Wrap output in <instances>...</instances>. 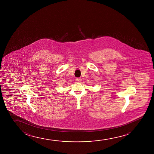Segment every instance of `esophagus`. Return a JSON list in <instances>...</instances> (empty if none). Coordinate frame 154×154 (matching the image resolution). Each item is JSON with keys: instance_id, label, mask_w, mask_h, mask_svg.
<instances>
[{"instance_id": "34e87169", "label": "esophagus", "mask_w": 154, "mask_h": 154, "mask_svg": "<svg viewBox=\"0 0 154 154\" xmlns=\"http://www.w3.org/2000/svg\"><path fill=\"white\" fill-rule=\"evenodd\" d=\"M76 81L77 82H82V79L79 78H77L76 79Z\"/></svg>"}]
</instances>
